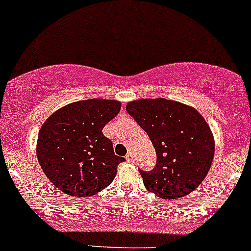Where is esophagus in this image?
Listing matches in <instances>:
<instances>
[{"label":"esophagus","mask_w":251,"mask_h":251,"mask_svg":"<svg viewBox=\"0 0 251 251\" xmlns=\"http://www.w3.org/2000/svg\"><path fill=\"white\" fill-rule=\"evenodd\" d=\"M125 158H126V161H127V162H132V161H133V159H134L133 152H131V151H130V152H128L127 155H126Z\"/></svg>","instance_id":"1"}]
</instances>
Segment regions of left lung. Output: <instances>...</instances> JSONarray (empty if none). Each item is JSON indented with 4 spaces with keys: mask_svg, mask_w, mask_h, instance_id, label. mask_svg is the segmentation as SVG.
<instances>
[{
    "mask_svg": "<svg viewBox=\"0 0 251 251\" xmlns=\"http://www.w3.org/2000/svg\"><path fill=\"white\" fill-rule=\"evenodd\" d=\"M126 111L147 132L156 150L155 168L139 169L145 188L167 200L194 191L207 175L214 156L213 134L201 114L163 98L131 101Z\"/></svg>",
    "mask_w": 251,
    "mask_h": 251,
    "instance_id": "1",
    "label": "left lung"
}]
</instances>
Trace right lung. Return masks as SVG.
<instances>
[{
    "mask_svg": "<svg viewBox=\"0 0 251 251\" xmlns=\"http://www.w3.org/2000/svg\"><path fill=\"white\" fill-rule=\"evenodd\" d=\"M120 108L115 100H82L59 108L43 124L37 142L38 161L59 191L88 198L112 183L118 164L125 158L115 155L102 128Z\"/></svg>",
    "mask_w": 251,
    "mask_h": 251,
    "instance_id": "1",
    "label": "right lung"
}]
</instances>
